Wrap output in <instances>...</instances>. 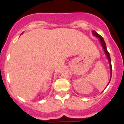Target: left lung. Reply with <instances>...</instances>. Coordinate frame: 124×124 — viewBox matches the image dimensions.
I'll use <instances>...</instances> for the list:
<instances>
[{"label": "left lung", "instance_id": "8db88e82", "mask_svg": "<svg viewBox=\"0 0 124 124\" xmlns=\"http://www.w3.org/2000/svg\"><path fill=\"white\" fill-rule=\"evenodd\" d=\"M92 34L94 36H95L96 38H97L98 39H99V41H100V44H101V46H102V48H103V51H104V52H105V54H106L107 58L108 60V63H109V65H110V81L107 85V86H108V84H109L110 81L111 77H112V64H111V59H110V54H109V53L108 52L107 49L106 44H105V41H104V39H103V38H102V37H101L100 35L98 34L97 32L95 31H92Z\"/></svg>", "mask_w": 124, "mask_h": 124}]
</instances>
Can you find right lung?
Here are the masks:
<instances>
[{
    "label": "right lung",
    "instance_id": "1",
    "mask_svg": "<svg viewBox=\"0 0 124 124\" xmlns=\"http://www.w3.org/2000/svg\"><path fill=\"white\" fill-rule=\"evenodd\" d=\"M22 34H23V33H22Z\"/></svg>",
    "mask_w": 124,
    "mask_h": 124
}]
</instances>
